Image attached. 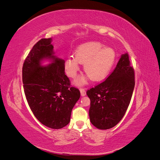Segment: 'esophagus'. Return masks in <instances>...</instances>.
Returning <instances> with one entry per match:
<instances>
[{"instance_id": "1", "label": "esophagus", "mask_w": 160, "mask_h": 160, "mask_svg": "<svg viewBox=\"0 0 160 160\" xmlns=\"http://www.w3.org/2000/svg\"><path fill=\"white\" fill-rule=\"evenodd\" d=\"M80 92H81V96H85V95H86V91H85V89L81 88V89H80Z\"/></svg>"}]
</instances>
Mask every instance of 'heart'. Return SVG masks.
Wrapping results in <instances>:
<instances>
[{"instance_id": "1", "label": "heart", "mask_w": 160, "mask_h": 160, "mask_svg": "<svg viewBox=\"0 0 160 160\" xmlns=\"http://www.w3.org/2000/svg\"><path fill=\"white\" fill-rule=\"evenodd\" d=\"M115 60V52L109 47L98 42H88L77 48L75 55L67 58L65 63L66 73L74 79L80 68V63H84V71L91 80L99 81L108 75ZM84 79H79L77 83L83 84Z\"/></svg>"}]
</instances>
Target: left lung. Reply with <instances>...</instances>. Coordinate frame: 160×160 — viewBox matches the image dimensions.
I'll use <instances>...</instances> for the list:
<instances>
[{"instance_id": "left-lung-1", "label": "left lung", "mask_w": 160, "mask_h": 160, "mask_svg": "<svg viewBox=\"0 0 160 160\" xmlns=\"http://www.w3.org/2000/svg\"><path fill=\"white\" fill-rule=\"evenodd\" d=\"M134 86V69L125 53L107 79L87 91L91 100V123L100 129L115 126L126 112Z\"/></svg>"}]
</instances>
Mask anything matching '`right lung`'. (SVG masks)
<instances>
[{"instance_id": "add662e5", "label": "right lung", "mask_w": 160, "mask_h": 160, "mask_svg": "<svg viewBox=\"0 0 160 160\" xmlns=\"http://www.w3.org/2000/svg\"><path fill=\"white\" fill-rule=\"evenodd\" d=\"M52 38H41L33 46L22 66L23 88L34 115L45 126L61 129L70 122L71 111L80 98L65 74V61L54 55ZM52 63L41 66L43 59Z\"/></svg>"}]
</instances>
